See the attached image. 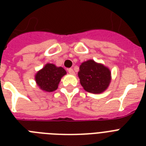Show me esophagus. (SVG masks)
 Segmentation results:
<instances>
[{
  "instance_id": "obj_1",
  "label": "esophagus",
  "mask_w": 146,
  "mask_h": 146,
  "mask_svg": "<svg viewBox=\"0 0 146 146\" xmlns=\"http://www.w3.org/2000/svg\"><path fill=\"white\" fill-rule=\"evenodd\" d=\"M68 72H69V73H70V74H75V72H74V70H73V69L72 68H70V69H68Z\"/></svg>"
}]
</instances>
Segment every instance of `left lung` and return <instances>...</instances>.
<instances>
[{
    "label": "left lung",
    "instance_id": "obj_1",
    "mask_svg": "<svg viewBox=\"0 0 146 146\" xmlns=\"http://www.w3.org/2000/svg\"><path fill=\"white\" fill-rule=\"evenodd\" d=\"M78 76L83 89L93 94L105 91L111 80L110 70L93 60H89L80 65Z\"/></svg>",
    "mask_w": 146,
    "mask_h": 146
}]
</instances>
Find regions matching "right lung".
Instances as JSON below:
<instances>
[{
  "instance_id": "1",
  "label": "right lung",
  "mask_w": 146,
  "mask_h": 146,
  "mask_svg": "<svg viewBox=\"0 0 146 146\" xmlns=\"http://www.w3.org/2000/svg\"><path fill=\"white\" fill-rule=\"evenodd\" d=\"M66 72L63 67H57L53 64H47L35 74V82L42 90L47 92L55 91L60 81Z\"/></svg>"
}]
</instances>
